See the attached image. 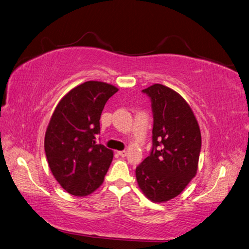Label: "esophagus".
I'll use <instances>...</instances> for the list:
<instances>
[{
  "instance_id": "34e87169",
  "label": "esophagus",
  "mask_w": 249,
  "mask_h": 249,
  "mask_svg": "<svg viewBox=\"0 0 249 249\" xmlns=\"http://www.w3.org/2000/svg\"><path fill=\"white\" fill-rule=\"evenodd\" d=\"M118 154H119L120 156H122V158H125V156L127 155V151H125V150H123V151H118Z\"/></svg>"
}]
</instances>
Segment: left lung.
<instances>
[{
	"label": "left lung",
	"mask_w": 249,
	"mask_h": 249,
	"mask_svg": "<svg viewBox=\"0 0 249 249\" xmlns=\"http://www.w3.org/2000/svg\"><path fill=\"white\" fill-rule=\"evenodd\" d=\"M142 91L151 100L152 149L136 176L147 198L165 202L179 195L196 175L201 133L190 105L175 90L156 83Z\"/></svg>",
	"instance_id": "obj_1"
}]
</instances>
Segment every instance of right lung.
<instances>
[{
  "label": "right lung",
  "instance_id": "obj_1",
  "mask_svg": "<svg viewBox=\"0 0 249 249\" xmlns=\"http://www.w3.org/2000/svg\"><path fill=\"white\" fill-rule=\"evenodd\" d=\"M119 89L101 81H87L63 97L45 136V151L55 179L68 193L87 196L101 186L113 153L96 143L105 103Z\"/></svg>",
  "mask_w": 249,
  "mask_h": 249
}]
</instances>
